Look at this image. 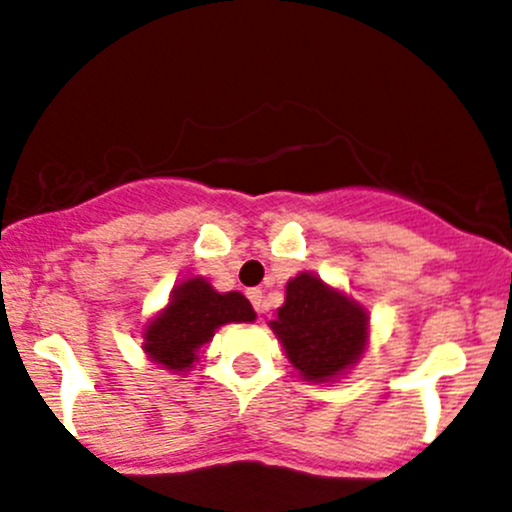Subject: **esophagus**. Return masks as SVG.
Wrapping results in <instances>:
<instances>
[{"instance_id": "34e87169", "label": "esophagus", "mask_w": 512, "mask_h": 512, "mask_svg": "<svg viewBox=\"0 0 512 512\" xmlns=\"http://www.w3.org/2000/svg\"><path fill=\"white\" fill-rule=\"evenodd\" d=\"M247 298H250V303L255 305V310L257 313H265L267 310V303H265V293H262L260 288H252V290H247Z\"/></svg>"}]
</instances>
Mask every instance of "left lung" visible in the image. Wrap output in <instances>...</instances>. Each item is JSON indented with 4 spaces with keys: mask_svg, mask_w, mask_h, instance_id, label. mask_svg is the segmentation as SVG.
Segmentation results:
<instances>
[{
    "mask_svg": "<svg viewBox=\"0 0 512 512\" xmlns=\"http://www.w3.org/2000/svg\"><path fill=\"white\" fill-rule=\"evenodd\" d=\"M270 328L290 364L313 384L338 379L364 356L369 343L366 310L313 272H300L285 285V303Z\"/></svg>",
    "mask_w": 512,
    "mask_h": 512,
    "instance_id": "obj_1",
    "label": "left lung"
}]
</instances>
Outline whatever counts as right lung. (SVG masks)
I'll use <instances>...</instances> for the list:
<instances>
[{"label": "right lung", "mask_w": 512, "mask_h": 512, "mask_svg": "<svg viewBox=\"0 0 512 512\" xmlns=\"http://www.w3.org/2000/svg\"><path fill=\"white\" fill-rule=\"evenodd\" d=\"M252 321L255 310L245 295L217 293L204 278H189L171 290L169 305L143 328V351L161 369L189 371L219 326Z\"/></svg>", "instance_id": "add662e5"}]
</instances>
